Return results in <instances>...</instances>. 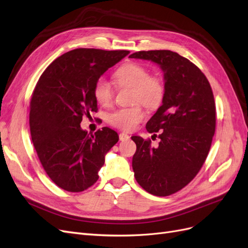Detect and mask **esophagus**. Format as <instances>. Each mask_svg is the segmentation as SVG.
<instances>
[{
    "mask_svg": "<svg viewBox=\"0 0 248 248\" xmlns=\"http://www.w3.org/2000/svg\"><path fill=\"white\" fill-rule=\"evenodd\" d=\"M130 139V136L127 135V134H125V133H121L119 134V140L121 141H126V140H129Z\"/></svg>",
    "mask_w": 248,
    "mask_h": 248,
    "instance_id": "34e87169",
    "label": "esophagus"
}]
</instances>
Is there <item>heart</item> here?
Listing matches in <instances>:
<instances>
[{"label":"heart","instance_id":"1","mask_svg":"<svg viewBox=\"0 0 248 248\" xmlns=\"http://www.w3.org/2000/svg\"><path fill=\"white\" fill-rule=\"evenodd\" d=\"M118 87H130V100L139 102L147 108H156L165 97V82L162 77L149 75L148 70L137 62H127L114 73ZM113 89L105 78H99L93 85V97L100 105L107 106L113 100ZM145 117L144 110L139 104L115 110L109 115L111 124L124 131L134 130Z\"/></svg>","mask_w":248,"mask_h":248}]
</instances>
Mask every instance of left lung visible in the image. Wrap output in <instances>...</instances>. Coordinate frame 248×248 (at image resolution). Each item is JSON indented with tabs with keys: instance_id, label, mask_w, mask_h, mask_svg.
I'll list each match as a JSON object with an SVG mask.
<instances>
[{
	"instance_id": "obj_1",
	"label": "left lung",
	"mask_w": 248,
	"mask_h": 248,
	"mask_svg": "<svg viewBox=\"0 0 248 248\" xmlns=\"http://www.w3.org/2000/svg\"><path fill=\"white\" fill-rule=\"evenodd\" d=\"M129 58L154 62L164 72L163 104L146 124L161 142L151 147L150 140L133 136L132 166L149 194L170 196L195 178L208 155L217 124L213 93L202 71L177 52L138 51Z\"/></svg>"
}]
</instances>
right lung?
Returning <instances> with one entry per match:
<instances>
[{
  "mask_svg": "<svg viewBox=\"0 0 248 248\" xmlns=\"http://www.w3.org/2000/svg\"><path fill=\"white\" fill-rule=\"evenodd\" d=\"M130 53L78 48L54 60L40 76L30 104V129L38 157L59 187L79 193L99 179L105 155L118 141L105 126L82 130V116L97 112L95 81Z\"/></svg>",
  "mask_w": 248,
  "mask_h": 248,
  "instance_id": "add662e5",
  "label": "right lung"
}]
</instances>
